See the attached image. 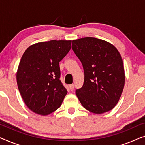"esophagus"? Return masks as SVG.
I'll return each instance as SVG.
<instances>
[{
    "mask_svg": "<svg viewBox=\"0 0 145 145\" xmlns=\"http://www.w3.org/2000/svg\"><path fill=\"white\" fill-rule=\"evenodd\" d=\"M74 85L73 84L69 85V88H70V90L71 91H72L73 90H74Z\"/></svg>",
    "mask_w": 145,
    "mask_h": 145,
    "instance_id": "34e87169",
    "label": "esophagus"
}]
</instances>
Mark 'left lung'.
I'll use <instances>...</instances> for the list:
<instances>
[{
  "label": "left lung",
  "instance_id": "8db88e82",
  "mask_svg": "<svg viewBox=\"0 0 145 145\" xmlns=\"http://www.w3.org/2000/svg\"><path fill=\"white\" fill-rule=\"evenodd\" d=\"M72 50L84 72L83 86L76 90L81 104L96 114L116 106L125 84V71L120 53L111 43L86 37L73 40Z\"/></svg>",
  "mask_w": 145,
  "mask_h": 145
}]
</instances>
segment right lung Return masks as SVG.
I'll use <instances>...</instances> for the list:
<instances>
[{
	"label": "right lung",
	"instance_id": "right-lung-1",
	"mask_svg": "<svg viewBox=\"0 0 145 145\" xmlns=\"http://www.w3.org/2000/svg\"><path fill=\"white\" fill-rule=\"evenodd\" d=\"M71 41L51 40L29 46L16 73L24 102L35 114L46 116L57 110L67 90L60 80L59 62L70 51Z\"/></svg>",
	"mask_w": 145,
	"mask_h": 145
}]
</instances>
